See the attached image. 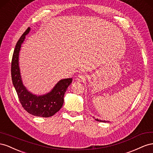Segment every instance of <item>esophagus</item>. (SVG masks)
Listing matches in <instances>:
<instances>
[{"label": "esophagus", "instance_id": "1", "mask_svg": "<svg viewBox=\"0 0 153 153\" xmlns=\"http://www.w3.org/2000/svg\"><path fill=\"white\" fill-rule=\"evenodd\" d=\"M85 76H83V75H79L78 76V77H77V78L76 79V80H77V82H83L85 80Z\"/></svg>", "mask_w": 153, "mask_h": 153}]
</instances>
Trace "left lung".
<instances>
[{
    "label": "left lung",
    "instance_id": "left-lung-1",
    "mask_svg": "<svg viewBox=\"0 0 153 153\" xmlns=\"http://www.w3.org/2000/svg\"><path fill=\"white\" fill-rule=\"evenodd\" d=\"M97 121H99V122H102V123H108V121H106V120H98L97 119H95Z\"/></svg>",
    "mask_w": 153,
    "mask_h": 153
}]
</instances>
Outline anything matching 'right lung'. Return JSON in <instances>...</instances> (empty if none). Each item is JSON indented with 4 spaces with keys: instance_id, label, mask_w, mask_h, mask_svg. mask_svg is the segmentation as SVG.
Returning <instances> with one entry per match:
<instances>
[{
    "instance_id": "1",
    "label": "right lung",
    "mask_w": 153,
    "mask_h": 153,
    "mask_svg": "<svg viewBox=\"0 0 153 153\" xmlns=\"http://www.w3.org/2000/svg\"><path fill=\"white\" fill-rule=\"evenodd\" d=\"M28 27L17 42L11 60V79L19 101L25 111L37 117H49L57 113L63 104V97L72 78L60 80L51 92L42 96L30 94L25 88L21 80L19 66V55L22 43L29 33Z\"/></svg>"
}]
</instances>
